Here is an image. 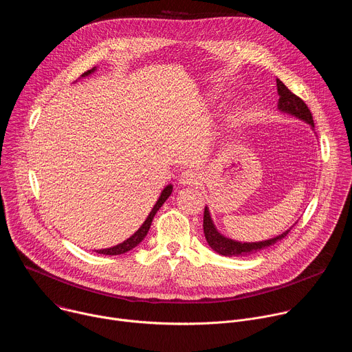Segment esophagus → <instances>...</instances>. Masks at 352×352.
Instances as JSON below:
<instances>
[{"mask_svg":"<svg viewBox=\"0 0 352 352\" xmlns=\"http://www.w3.org/2000/svg\"><path fill=\"white\" fill-rule=\"evenodd\" d=\"M200 181V175L193 170H185L181 173L179 182L182 185H196Z\"/></svg>","mask_w":352,"mask_h":352,"instance_id":"esophagus-1","label":"esophagus"}]
</instances>
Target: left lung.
Segmentation results:
<instances>
[{
	"mask_svg": "<svg viewBox=\"0 0 352 352\" xmlns=\"http://www.w3.org/2000/svg\"><path fill=\"white\" fill-rule=\"evenodd\" d=\"M277 91H278V110L291 114L299 120H302L305 122H308L311 126L314 125V117L311 110L308 109V106L305 104V102L300 97H298L296 94H294L280 79H277ZM291 230V228H289ZM289 230H287L285 232H283L278 236H274L272 239L267 241H261V242H238V241H232L230 238H226L224 235H221L210 217L209 209L205 208V213H204V231H205V236L208 243L210 245V248L213 250H216L217 254L223 255V256H245V255H254L259 250H263L272 245H274L276 242L281 241L283 238L287 236V234L289 232Z\"/></svg>",
	"mask_w": 352,
	"mask_h": 352,
	"instance_id": "left-lung-1",
	"label": "left lung"
}]
</instances>
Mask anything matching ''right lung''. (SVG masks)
I'll return each mask as SVG.
<instances>
[{
    "instance_id": "right-lung-1",
    "label": "right lung",
    "mask_w": 352,
    "mask_h": 352,
    "mask_svg": "<svg viewBox=\"0 0 352 352\" xmlns=\"http://www.w3.org/2000/svg\"><path fill=\"white\" fill-rule=\"evenodd\" d=\"M94 69H96V68L86 71L82 76L90 75ZM171 192H173V185H167V186L163 189V192H162L159 200L156 202L155 208L152 209V212H150V214L147 216V219L144 220V223L140 226V228H139L132 236H129V238H128L126 241H124L122 243H118V245H116V246H113V248H107V249H98V250H96V252H97V254H102V255H121V254H125V252H128V250L133 249L136 245H139V243L142 242V239L147 235L148 228H150V226H152V221H153L155 214H156L157 210L163 206V204L168 199V196L171 195Z\"/></svg>"
}]
</instances>
